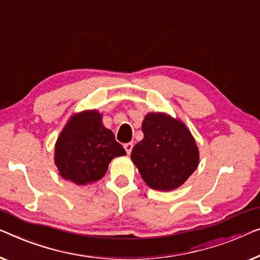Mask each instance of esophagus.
<instances>
[{
    "instance_id": "1",
    "label": "esophagus",
    "mask_w": 260,
    "mask_h": 260,
    "mask_svg": "<svg viewBox=\"0 0 260 260\" xmlns=\"http://www.w3.org/2000/svg\"><path fill=\"white\" fill-rule=\"evenodd\" d=\"M133 148H134V143L133 142L125 143V144H124V149H125L127 155H130L131 151H133Z\"/></svg>"
}]
</instances>
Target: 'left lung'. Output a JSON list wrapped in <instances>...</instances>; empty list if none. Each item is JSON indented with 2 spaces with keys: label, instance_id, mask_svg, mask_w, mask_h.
Listing matches in <instances>:
<instances>
[{
  "label": "left lung",
  "instance_id": "obj_1",
  "mask_svg": "<svg viewBox=\"0 0 260 260\" xmlns=\"http://www.w3.org/2000/svg\"><path fill=\"white\" fill-rule=\"evenodd\" d=\"M144 138L134 146L131 159L148 186L158 191L179 187L199 163L194 138L183 122L150 112L142 123Z\"/></svg>",
  "mask_w": 260,
  "mask_h": 260
}]
</instances>
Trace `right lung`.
I'll use <instances>...</instances> for the list:
<instances>
[{"mask_svg":"<svg viewBox=\"0 0 260 260\" xmlns=\"http://www.w3.org/2000/svg\"><path fill=\"white\" fill-rule=\"evenodd\" d=\"M126 155L115 135L102 124V115L88 110L68 121L55 145L59 175L77 185L100 180L115 157Z\"/></svg>","mask_w":260,"mask_h":260,"instance_id":"obj_1","label":"right lung"}]
</instances>
